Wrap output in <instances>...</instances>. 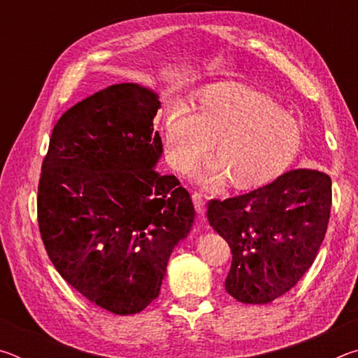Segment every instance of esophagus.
I'll return each instance as SVG.
<instances>
[{"label": "esophagus", "mask_w": 358, "mask_h": 358, "mask_svg": "<svg viewBox=\"0 0 358 358\" xmlns=\"http://www.w3.org/2000/svg\"><path fill=\"white\" fill-rule=\"evenodd\" d=\"M192 202H194V208H196L197 213L202 215L203 211H205V197H203V194L194 191L192 192Z\"/></svg>", "instance_id": "1"}]
</instances>
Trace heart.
<instances>
[{
	"label": "heart",
	"mask_w": 358,
	"mask_h": 358,
	"mask_svg": "<svg viewBox=\"0 0 358 358\" xmlns=\"http://www.w3.org/2000/svg\"><path fill=\"white\" fill-rule=\"evenodd\" d=\"M166 153L177 171L191 172L208 151L211 161L197 181L216 189L229 180L238 189L260 186L292 164L301 129L275 99L243 85L203 93L191 112L175 107L164 129Z\"/></svg>",
	"instance_id": "obj_1"
}]
</instances>
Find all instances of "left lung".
<instances>
[{
  "label": "left lung",
  "instance_id": "obj_1",
  "mask_svg": "<svg viewBox=\"0 0 358 358\" xmlns=\"http://www.w3.org/2000/svg\"><path fill=\"white\" fill-rule=\"evenodd\" d=\"M331 208V178L294 169L251 192L208 202L210 226L227 241V294L264 305L292 289L313 265Z\"/></svg>",
  "mask_w": 358,
  "mask_h": 358
}]
</instances>
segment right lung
<instances>
[{
    "label": "right lung",
    "mask_w": 358,
    "mask_h": 358,
    "mask_svg": "<svg viewBox=\"0 0 358 358\" xmlns=\"http://www.w3.org/2000/svg\"><path fill=\"white\" fill-rule=\"evenodd\" d=\"M157 94L112 85L71 107L42 161L38 222L63 280L113 314H136L157 295L173 248L192 227L189 192L161 175Z\"/></svg>",
    "instance_id": "add662e5"
}]
</instances>
